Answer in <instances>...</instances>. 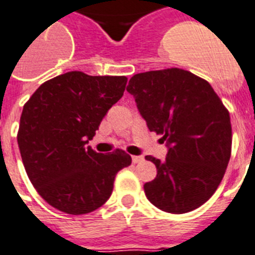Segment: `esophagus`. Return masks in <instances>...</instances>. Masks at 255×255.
Listing matches in <instances>:
<instances>
[{
  "label": "esophagus",
  "instance_id": "34e87169",
  "mask_svg": "<svg viewBox=\"0 0 255 255\" xmlns=\"http://www.w3.org/2000/svg\"><path fill=\"white\" fill-rule=\"evenodd\" d=\"M131 160H133V163H140L142 160H143V156L134 155V156H131Z\"/></svg>",
  "mask_w": 255,
  "mask_h": 255
}]
</instances>
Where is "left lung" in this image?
Segmentation results:
<instances>
[{
  "mask_svg": "<svg viewBox=\"0 0 255 255\" xmlns=\"http://www.w3.org/2000/svg\"><path fill=\"white\" fill-rule=\"evenodd\" d=\"M126 91L168 148L163 162L146 156L156 167V178L143 185L146 197L175 215L199 208L216 192L231 159L228 109L208 81L180 68L137 73Z\"/></svg>",
  "mask_w": 255,
  "mask_h": 255,
  "instance_id": "obj_1",
  "label": "left lung"
}]
</instances>
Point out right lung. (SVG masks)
<instances>
[{"label": "right lung", "instance_id": "1", "mask_svg": "<svg viewBox=\"0 0 255 255\" xmlns=\"http://www.w3.org/2000/svg\"><path fill=\"white\" fill-rule=\"evenodd\" d=\"M125 76L71 71L40 85L24 104L18 147L30 182L54 208L68 215L96 211L111 197L117 172L131 156L107 155L87 143L125 91Z\"/></svg>", "mask_w": 255, "mask_h": 255}]
</instances>
